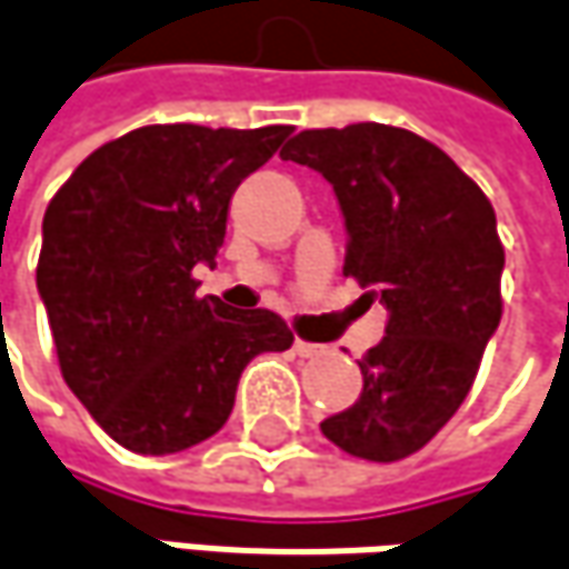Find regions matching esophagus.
Here are the masks:
<instances>
[{
    "label": "esophagus",
    "mask_w": 569,
    "mask_h": 569,
    "mask_svg": "<svg viewBox=\"0 0 569 569\" xmlns=\"http://www.w3.org/2000/svg\"><path fill=\"white\" fill-rule=\"evenodd\" d=\"M295 352H298L300 358H310L320 352V346H317V342H307V339H295Z\"/></svg>",
    "instance_id": "esophagus-1"
}]
</instances>
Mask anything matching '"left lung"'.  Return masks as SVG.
<instances>
[{"label": "left lung", "mask_w": 569, "mask_h": 569, "mask_svg": "<svg viewBox=\"0 0 569 569\" xmlns=\"http://www.w3.org/2000/svg\"><path fill=\"white\" fill-rule=\"evenodd\" d=\"M281 159L317 169L346 217V266L387 307L361 397L320 422L365 461H400L465 403L502 317L497 213L455 159L390 124L300 130Z\"/></svg>", "instance_id": "1"}]
</instances>
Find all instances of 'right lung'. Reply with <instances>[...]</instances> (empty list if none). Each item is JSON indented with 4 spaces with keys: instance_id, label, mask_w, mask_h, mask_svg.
<instances>
[{
    "instance_id": "right-lung-1",
    "label": "right lung",
    "mask_w": 569,
    "mask_h": 569,
    "mask_svg": "<svg viewBox=\"0 0 569 569\" xmlns=\"http://www.w3.org/2000/svg\"><path fill=\"white\" fill-rule=\"evenodd\" d=\"M288 133L137 128L82 159L47 204L38 291L63 381L137 455L211 439L242 368L295 342L271 310L198 298L191 274L213 266L233 191Z\"/></svg>"
}]
</instances>
